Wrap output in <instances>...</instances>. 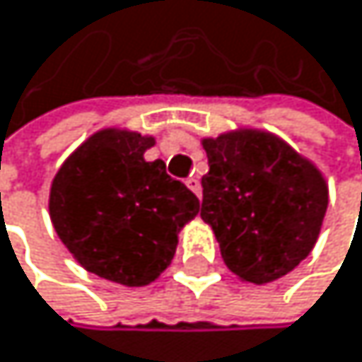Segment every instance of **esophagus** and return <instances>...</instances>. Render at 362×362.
Returning a JSON list of instances; mask_svg holds the SVG:
<instances>
[{
    "label": "esophagus",
    "mask_w": 362,
    "mask_h": 362,
    "mask_svg": "<svg viewBox=\"0 0 362 362\" xmlns=\"http://www.w3.org/2000/svg\"><path fill=\"white\" fill-rule=\"evenodd\" d=\"M187 187H189V189H191V191H193L197 197L202 195V185H199V180H197L195 175H191V177L187 180Z\"/></svg>",
    "instance_id": "1"
}]
</instances>
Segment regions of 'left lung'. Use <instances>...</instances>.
Masks as SVG:
<instances>
[{"mask_svg": "<svg viewBox=\"0 0 362 362\" xmlns=\"http://www.w3.org/2000/svg\"><path fill=\"white\" fill-rule=\"evenodd\" d=\"M202 220L237 279L264 286L297 268L315 248L327 211L319 167L264 129L202 138Z\"/></svg>", "mask_w": 362, "mask_h": 362, "instance_id": "left-lung-1", "label": "left lung"}]
</instances>
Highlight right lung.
<instances>
[{
	"mask_svg": "<svg viewBox=\"0 0 362 362\" xmlns=\"http://www.w3.org/2000/svg\"><path fill=\"white\" fill-rule=\"evenodd\" d=\"M153 136L107 127L65 158L50 187V220L74 259L98 277L140 288L171 264L177 233L199 213V199L147 163Z\"/></svg>",
	"mask_w": 362,
	"mask_h": 362,
	"instance_id": "right-lung-1",
	"label": "right lung"
}]
</instances>
